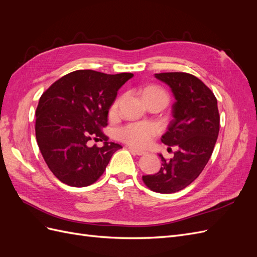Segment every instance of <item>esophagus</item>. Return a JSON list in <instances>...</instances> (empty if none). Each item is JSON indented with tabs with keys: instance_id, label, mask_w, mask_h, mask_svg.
Instances as JSON below:
<instances>
[{
	"instance_id": "1",
	"label": "esophagus",
	"mask_w": 257,
	"mask_h": 257,
	"mask_svg": "<svg viewBox=\"0 0 257 257\" xmlns=\"http://www.w3.org/2000/svg\"><path fill=\"white\" fill-rule=\"evenodd\" d=\"M128 149L133 152L134 154H136V155H145L147 152L146 151H144V150H141V149H137V148H134V147H128Z\"/></svg>"
}]
</instances>
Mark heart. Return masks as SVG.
Masks as SVG:
<instances>
[{
  "instance_id": "1",
  "label": "heart",
  "mask_w": 257,
  "mask_h": 257,
  "mask_svg": "<svg viewBox=\"0 0 257 257\" xmlns=\"http://www.w3.org/2000/svg\"><path fill=\"white\" fill-rule=\"evenodd\" d=\"M143 95L145 96H154L160 95L167 99L165 92L158 87H148L144 90ZM119 105V99L115 100L111 106V112L115 111ZM158 133V128L154 124L151 123H131L127 125L119 128L118 136L123 142H125L132 146L144 147L151 142L152 137Z\"/></svg>"
}]
</instances>
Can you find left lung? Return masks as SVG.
<instances>
[{
    "instance_id": "left-lung-1",
    "label": "left lung",
    "mask_w": 257,
    "mask_h": 257,
    "mask_svg": "<svg viewBox=\"0 0 257 257\" xmlns=\"http://www.w3.org/2000/svg\"><path fill=\"white\" fill-rule=\"evenodd\" d=\"M154 76L169 85L176 99L174 119L161 141L177 146V151L169 161L160 154L162 167L143 180L153 192L170 194L186 188L203 172L219 135L220 114L213 92L197 77L178 72Z\"/></svg>"
}]
</instances>
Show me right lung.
Segmentation results:
<instances>
[{
  "mask_svg": "<svg viewBox=\"0 0 257 257\" xmlns=\"http://www.w3.org/2000/svg\"><path fill=\"white\" fill-rule=\"evenodd\" d=\"M134 75L80 69L46 90L36 108L35 135L43 158L61 182L75 188L94 183L121 145L108 143L102 128L118 90ZM104 141L90 147L88 142Z\"/></svg>",
  "mask_w": 257,
  "mask_h": 257,
  "instance_id": "add662e5",
  "label": "right lung"
}]
</instances>
